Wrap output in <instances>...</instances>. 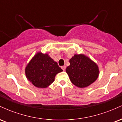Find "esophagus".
I'll list each match as a JSON object with an SVG mask.
<instances>
[{
	"mask_svg": "<svg viewBox=\"0 0 122 122\" xmlns=\"http://www.w3.org/2000/svg\"><path fill=\"white\" fill-rule=\"evenodd\" d=\"M61 68H62V69L63 70V71H65V69H66V66L65 65L62 66H61Z\"/></svg>",
	"mask_w": 122,
	"mask_h": 122,
	"instance_id": "obj_1",
	"label": "esophagus"
}]
</instances>
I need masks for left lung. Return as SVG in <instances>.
Here are the masks:
<instances>
[{
  "label": "left lung",
  "instance_id": "1",
  "mask_svg": "<svg viewBox=\"0 0 122 122\" xmlns=\"http://www.w3.org/2000/svg\"><path fill=\"white\" fill-rule=\"evenodd\" d=\"M70 65L66 68L71 82L76 86L84 88L89 86L97 79V65L82 54H75L69 60Z\"/></svg>",
  "mask_w": 122,
  "mask_h": 122
}]
</instances>
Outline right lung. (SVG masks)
I'll return each mask as SVG.
<instances>
[{
    "mask_svg": "<svg viewBox=\"0 0 122 122\" xmlns=\"http://www.w3.org/2000/svg\"><path fill=\"white\" fill-rule=\"evenodd\" d=\"M62 69L47 54L38 53L25 70L27 79L38 88H46L54 81L56 75Z\"/></svg>",
    "mask_w": 122,
    "mask_h": 122,
    "instance_id": "1",
    "label": "right lung"
}]
</instances>
